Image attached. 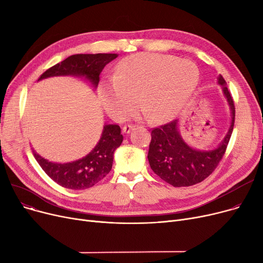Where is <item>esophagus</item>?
Returning a JSON list of instances; mask_svg holds the SVG:
<instances>
[{"label": "esophagus", "mask_w": 263, "mask_h": 263, "mask_svg": "<svg viewBox=\"0 0 263 263\" xmlns=\"http://www.w3.org/2000/svg\"><path fill=\"white\" fill-rule=\"evenodd\" d=\"M133 129H134L133 124H126V126H124V127L122 128V131H123V133L129 134Z\"/></svg>", "instance_id": "1"}]
</instances>
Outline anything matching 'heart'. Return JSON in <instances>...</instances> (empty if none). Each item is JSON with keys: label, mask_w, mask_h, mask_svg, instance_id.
I'll return each mask as SVG.
<instances>
[{"label": "heart", "mask_w": 263, "mask_h": 263, "mask_svg": "<svg viewBox=\"0 0 263 263\" xmlns=\"http://www.w3.org/2000/svg\"><path fill=\"white\" fill-rule=\"evenodd\" d=\"M200 80L199 68L189 59L157 53H137L121 60L114 77L99 83L100 101L109 116L122 119L136 104L155 121L174 116L194 93ZM134 117L140 113L133 114Z\"/></svg>", "instance_id": "obj_1"}]
</instances>
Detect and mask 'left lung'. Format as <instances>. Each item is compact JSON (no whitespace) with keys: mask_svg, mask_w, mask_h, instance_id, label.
<instances>
[{"mask_svg":"<svg viewBox=\"0 0 263 263\" xmlns=\"http://www.w3.org/2000/svg\"><path fill=\"white\" fill-rule=\"evenodd\" d=\"M217 84L222 87L228 103L231 120L223 141L215 148L200 150L189 145L179 131L178 119L151 131L148 151L150 167L173 186H191L201 182L212 174L225 154L233 130L236 109L226 81L220 74L217 77Z\"/></svg>","mask_w":263,"mask_h":263,"instance_id":"8db88e82","label":"left lung"}]
</instances>
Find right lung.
Masks as SVG:
<instances>
[{
  "label": "right lung",
  "instance_id": "add662e5",
  "mask_svg": "<svg viewBox=\"0 0 263 263\" xmlns=\"http://www.w3.org/2000/svg\"><path fill=\"white\" fill-rule=\"evenodd\" d=\"M118 57V54H74L65 61L48 69L38 81L53 77L72 76L84 78L93 88L99 83V76L105 65ZM123 136L118 124H104L99 142L88 155L73 162H51L34 151V156L45 173L53 181L70 190L91 187L110 172L115 150L121 145Z\"/></svg>",
  "mask_w": 263,
  "mask_h": 263
}]
</instances>
